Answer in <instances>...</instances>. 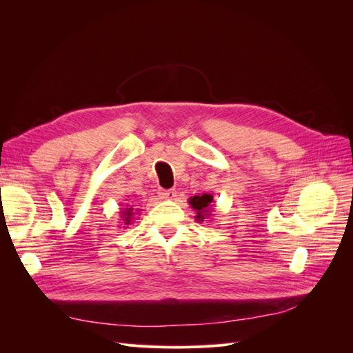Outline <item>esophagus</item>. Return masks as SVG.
<instances>
[{
  "label": "esophagus",
  "mask_w": 353,
  "mask_h": 353,
  "mask_svg": "<svg viewBox=\"0 0 353 353\" xmlns=\"http://www.w3.org/2000/svg\"><path fill=\"white\" fill-rule=\"evenodd\" d=\"M159 196L162 199H174L176 196V191L172 190H159Z\"/></svg>",
  "instance_id": "1"
}]
</instances>
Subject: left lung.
Segmentation results:
<instances>
[{
    "label": "left lung",
    "mask_w": 353,
    "mask_h": 353,
    "mask_svg": "<svg viewBox=\"0 0 353 353\" xmlns=\"http://www.w3.org/2000/svg\"><path fill=\"white\" fill-rule=\"evenodd\" d=\"M213 196L212 194H199V196H193L188 199L190 206L193 208V210L196 212V221L197 222H203L208 221L212 218L213 215Z\"/></svg>",
    "instance_id": "obj_1"
}]
</instances>
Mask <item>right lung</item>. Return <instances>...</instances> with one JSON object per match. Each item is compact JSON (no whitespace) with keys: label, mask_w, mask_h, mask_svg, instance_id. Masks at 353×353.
I'll list each match as a JSON object with an SVG mask.
<instances>
[{"label":"right lung","mask_w":353,"mask_h":353,"mask_svg":"<svg viewBox=\"0 0 353 353\" xmlns=\"http://www.w3.org/2000/svg\"><path fill=\"white\" fill-rule=\"evenodd\" d=\"M138 212H140V209H134L131 205H126L125 208H121V212L119 215L123 221V228H126L128 225H131V223L134 222V218L135 215H138Z\"/></svg>","instance_id":"add662e5"}]
</instances>
